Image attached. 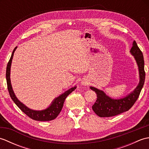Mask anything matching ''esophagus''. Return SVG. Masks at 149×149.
<instances>
[{
	"mask_svg": "<svg viewBox=\"0 0 149 149\" xmlns=\"http://www.w3.org/2000/svg\"><path fill=\"white\" fill-rule=\"evenodd\" d=\"M87 82L86 81H82V84H86Z\"/></svg>",
	"mask_w": 149,
	"mask_h": 149,
	"instance_id": "obj_1",
	"label": "esophagus"
}]
</instances>
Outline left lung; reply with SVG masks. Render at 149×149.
I'll return each mask as SVG.
<instances>
[{"label": "left lung", "instance_id": "obj_1", "mask_svg": "<svg viewBox=\"0 0 149 149\" xmlns=\"http://www.w3.org/2000/svg\"><path fill=\"white\" fill-rule=\"evenodd\" d=\"M130 52L134 56L137 63L140 74V83L132 92L120 99H111L107 96L103 91L90 86V89L97 93V97L96 102L92 106V109L100 117H111L127 111L134 105L140 95L145 78L143 56L135 41L132 43Z\"/></svg>", "mask_w": 149, "mask_h": 149}]
</instances>
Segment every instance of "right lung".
I'll use <instances>...</instances> for the list:
<instances>
[{
    "label": "right lung",
    "instance_id": "1",
    "mask_svg": "<svg viewBox=\"0 0 149 149\" xmlns=\"http://www.w3.org/2000/svg\"><path fill=\"white\" fill-rule=\"evenodd\" d=\"M17 49V47L14 49L13 51L12 52L11 56L10 59L8 63L7 68H6V81H7V85H8V89L10 95L11 99L13 100V102L16 104L19 108H20L22 111H23L26 115H27L29 118H32L33 120H37V121H50V120H52L55 119L57 116H58L59 114L61 112V111L63 108V104H64L65 100L70 93H71L75 89H76V86H74L71 88L70 89L66 91L65 93L61 94L53 100L51 105L47 109L42 110V111H35L31 109L28 108L27 106L22 104L20 101H19L17 97L13 90V88L11 84V80H10V69H11V61L13 57L14 52L15 50Z\"/></svg>",
    "mask_w": 149,
    "mask_h": 149
}]
</instances>
